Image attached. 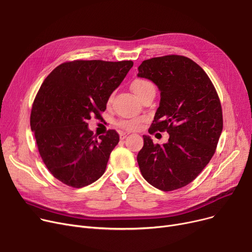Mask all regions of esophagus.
<instances>
[{
    "label": "esophagus",
    "mask_w": 252,
    "mask_h": 252,
    "mask_svg": "<svg viewBox=\"0 0 252 252\" xmlns=\"http://www.w3.org/2000/svg\"><path fill=\"white\" fill-rule=\"evenodd\" d=\"M126 136H127V134L124 133V131H121V133H119V138H121V140H125L126 138Z\"/></svg>",
    "instance_id": "obj_1"
}]
</instances>
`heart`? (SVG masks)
<instances>
[{
	"label": "heart",
	"instance_id": "1",
	"mask_svg": "<svg viewBox=\"0 0 252 252\" xmlns=\"http://www.w3.org/2000/svg\"><path fill=\"white\" fill-rule=\"evenodd\" d=\"M130 89L135 93V95L141 100L143 97H145L151 93L155 94V87L152 82L149 79L138 77L135 78L130 84ZM111 101V98H109V102ZM143 119L142 118H130V119H122L121 122L118 123V126L126 130H137L140 128L142 125Z\"/></svg>",
	"mask_w": 252,
	"mask_h": 252
}]
</instances>
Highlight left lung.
Returning <instances> with one entry per match:
<instances>
[{
  "instance_id": "left-lung-1",
  "label": "left lung",
  "mask_w": 252,
  "mask_h": 252,
  "mask_svg": "<svg viewBox=\"0 0 252 252\" xmlns=\"http://www.w3.org/2000/svg\"><path fill=\"white\" fill-rule=\"evenodd\" d=\"M138 69V76L150 79L160 91L149 133L169 134L163 145L143 136L144 146L137 156L141 174L161 191L183 188L197 178L216 152L222 130L217 90L200 66L185 56L144 60Z\"/></svg>"
}]
</instances>
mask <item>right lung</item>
I'll use <instances>...</instances> for the list:
<instances>
[{"label":"right lung","instance_id":"add662e5","mask_svg":"<svg viewBox=\"0 0 252 252\" xmlns=\"http://www.w3.org/2000/svg\"><path fill=\"white\" fill-rule=\"evenodd\" d=\"M133 65L130 60H73L45 78L32 104L31 127L45 165L63 184L83 188L104 174L119 135L108 129L97 139L87 122L102 117Z\"/></svg>","mask_w":252,"mask_h":252}]
</instances>
